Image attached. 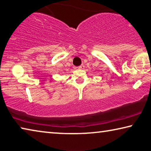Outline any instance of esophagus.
<instances>
[{
	"label": "esophagus",
	"mask_w": 151,
	"mask_h": 151,
	"mask_svg": "<svg viewBox=\"0 0 151 151\" xmlns=\"http://www.w3.org/2000/svg\"><path fill=\"white\" fill-rule=\"evenodd\" d=\"M84 67H85V66H84L83 65H81V66H78L77 68H78V69H83Z\"/></svg>",
	"instance_id": "34e87169"
}]
</instances>
